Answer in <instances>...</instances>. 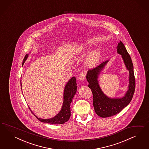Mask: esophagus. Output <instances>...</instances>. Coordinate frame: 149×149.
I'll use <instances>...</instances> for the list:
<instances>
[{
  "mask_svg": "<svg viewBox=\"0 0 149 149\" xmlns=\"http://www.w3.org/2000/svg\"><path fill=\"white\" fill-rule=\"evenodd\" d=\"M85 77H86V72H81L80 74L79 79V80H80L81 81H83L85 79Z\"/></svg>",
  "mask_w": 149,
  "mask_h": 149,
  "instance_id": "34e87169",
  "label": "esophagus"
}]
</instances>
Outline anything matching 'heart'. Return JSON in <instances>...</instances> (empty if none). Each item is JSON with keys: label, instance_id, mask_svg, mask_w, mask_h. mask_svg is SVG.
<instances>
[{"label": "heart", "instance_id": "heart-1", "mask_svg": "<svg viewBox=\"0 0 149 149\" xmlns=\"http://www.w3.org/2000/svg\"><path fill=\"white\" fill-rule=\"evenodd\" d=\"M85 46H80L77 49L73 51L74 54H77V52L79 51H83L85 49ZM102 57V53L99 49H95L93 50L87 57L86 59V65L89 68H93L95 67L97 64L98 63Z\"/></svg>", "mask_w": 149, "mask_h": 149}]
</instances>
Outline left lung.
Here are the masks:
<instances>
[{
	"mask_svg": "<svg viewBox=\"0 0 149 149\" xmlns=\"http://www.w3.org/2000/svg\"><path fill=\"white\" fill-rule=\"evenodd\" d=\"M117 53L122 56V59L127 69L129 71L128 88L125 95L121 98H110L105 95L99 86L98 77L109 61L101 63L99 66L89 70L86 79L93 94V104L95 113L101 117H108L120 113L130 104L135 91V80L133 65L130 54L122 41L116 47Z\"/></svg>",
	"mask_w": 149,
	"mask_h": 149,
	"instance_id": "8db88e82",
	"label": "left lung"
}]
</instances>
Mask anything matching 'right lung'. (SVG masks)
<instances>
[{"mask_svg":"<svg viewBox=\"0 0 149 149\" xmlns=\"http://www.w3.org/2000/svg\"><path fill=\"white\" fill-rule=\"evenodd\" d=\"M29 54H26L23 60L22 65L24 64L25 61L27 60ZM77 91V79L75 77H72L65 85L64 92H63V105L62 107L61 110L55 116L51 118L44 119L37 117L36 115L33 113L31 108V112L34 114V115L37 118L38 120L42 122L48 123L51 124H63L65 122L68 121L71 115L70 113V104L72 102V98L75 95Z\"/></svg>","mask_w":149,"mask_h":149,"instance_id":"add662e5","label":"right lung"}]
</instances>
